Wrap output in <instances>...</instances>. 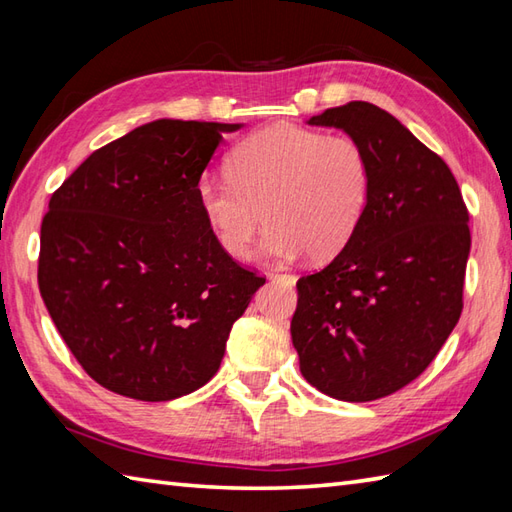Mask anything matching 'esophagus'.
<instances>
[{"mask_svg": "<svg viewBox=\"0 0 512 512\" xmlns=\"http://www.w3.org/2000/svg\"><path fill=\"white\" fill-rule=\"evenodd\" d=\"M270 279H273V281H286V284H295V281H297V277L290 275V273H273V275H270Z\"/></svg>", "mask_w": 512, "mask_h": 512, "instance_id": "34e87169", "label": "esophagus"}]
</instances>
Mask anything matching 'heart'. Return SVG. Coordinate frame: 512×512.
Instances as JSON below:
<instances>
[{
  "instance_id": "1",
  "label": "heart",
  "mask_w": 512,
  "mask_h": 512,
  "mask_svg": "<svg viewBox=\"0 0 512 512\" xmlns=\"http://www.w3.org/2000/svg\"><path fill=\"white\" fill-rule=\"evenodd\" d=\"M372 191V160L356 138L273 125L233 149L226 178L198 182V204L235 259L250 257L268 217V255L328 262L356 237Z\"/></svg>"
}]
</instances>
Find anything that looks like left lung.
Instances as JSON below:
<instances>
[{"instance_id":"obj_1","label":"left lung","mask_w":512,"mask_h":512,"mask_svg":"<svg viewBox=\"0 0 512 512\" xmlns=\"http://www.w3.org/2000/svg\"><path fill=\"white\" fill-rule=\"evenodd\" d=\"M308 123L367 149L374 191L350 246L297 281L292 345L312 387L378 400L416 380L460 319L469 211L447 162L380 107L352 101Z\"/></svg>"}]
</instances>
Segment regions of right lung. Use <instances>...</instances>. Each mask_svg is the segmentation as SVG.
Masks as SVG:
<instances>
[{
	"label": "right lung",
	"instance_id": "1",
	"mask_svg": "<svg viewBox=\"0 0 512 512\" xmlns=\"http://www.w3.org/2000/svg\"><path fill=\"white\" fill-rule=\"evenodd\" d=\"M239 127L140 125L52 193L41 297L76 361L114 394L162 402L209 383L233 323L266 284L224 253L198 204L202 171Z\"/></svg>",
	"mask_w": 512,
	"mask_h": 512
}]
</instances>
